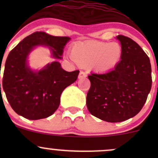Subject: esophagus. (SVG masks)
Segmentation results:
<instances>
[{"mask_svg":"<svg viewBox=\"0 0 158 158\" xmlns=\"http://www.w3.org/2000/svg\"><path fill=\"white\" fill-rule=\"evenodd\" d=\"M86 76H87V74L85 73V72L80 71V73H79V79H85Z\"/></svg>","mask_w":158,"mask_h":158,"instance_id":"1","label":"esophagus"}]
</instances>
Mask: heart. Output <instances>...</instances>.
<instances>
[{
	"label": "heart",
	"instance_id": "obj_1",
	"mask_svg": "<svg viewBox=\"0 0 158 158\" xmlns=\"http://www.w3.org/2000/svg\"><path fill=\"white\" fill-rule=\"evenodd\" d=\"M122 56V46L116 42L76 43L71 49L72 58L79 66H94L99 72H109L114 69L120 62Z\"/></svg>",
	"mask_w": 158,
	"mask_h": 158
}]
</instances>
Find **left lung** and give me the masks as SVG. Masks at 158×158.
Wrapping results in <instances>:
<instances>
[{
  "label": "left lung",
  "instance_id": "obj_1",
  "mask_svg": "<svg viewBox=\"0 0 158 158\" xmlns=\"http://www.w3.org/2000/svg\"><path fill=\"white\" fill-rule=\"evenodd\" d=\"M122 60L114 69L88 76L91 86L86 106L95 117L121 122L136 115L144 106L152 85L149 57L135 41L118 35Z\"/></svg>",
  "mask_w": 158,
  "mask_h": 158
}]
</instances>
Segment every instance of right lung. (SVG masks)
I'll return each instance as SVG.
<instances>
[{"instance_id": "right-lung-1", "label": "right lung", "mask_w": 158, "mask_h": 158, "mask_svg": "<svg viewBox=\"0 0 158 158\" xmlns=\"http://www.w3.org/2000/svg\"><path fill=\"white\" fill-rule=\"evenodd\" d=\"M69 36H55L36 31L19 43L9 53L3 76V89L11 108L30 120L45 118L58 109L60 95L77 79L79 70L66 72L59 62L33 72L27 65L29 52L36 46H47L53 57L61 59ZM1 89V84H0Z\"/></svg>"}]
</instances>
